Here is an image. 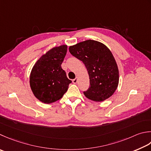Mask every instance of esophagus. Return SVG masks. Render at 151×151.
Here are the masks:
<instances>
[{
	"instance_id": "esophagus-1",
	"label": "esophagus",
	"mask_w": 151,
	"mask_h": 151,
	"mask_svg": "<svg viewBox=\"0 0 151 151\" xmlns=\"http://www.w3.org/2000/svg\"><path fill=\"white\" fill-rule=\"evenodd\" d=\"M77 81H78V78L76 77L75 79L73 80V82L74 84H76L77 83Z\"/></svg>"
}]
</instances>
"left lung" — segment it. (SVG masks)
I'll use <instances>...</instances> for the list:
<instances>
[{"mask_svg": "<svg viewBox=\"0 0 151 151\" xmlns=\"http://www.w3.org/2000/svg\"><path fill=\"white\" fill-rule=\"evenodd\" d=\"M73 56L82 61L90 78V87L84 91L90 100L101 102L109 98L119 85V72L111 50L105 44L87 40L69 47Z\"/></svg>", "mask_w": 151, "mask_h": 151, "instance_id": "obj_1", "label": "left lung"}]
</instances>
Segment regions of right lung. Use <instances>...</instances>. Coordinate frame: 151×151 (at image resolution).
Wrapping results in <instances>:
<instances>
[{"label": "right lung", "mask_w": 151, "mask_h": 151, "mask_svg": "<svg viewBox=\"0 0 151 151\" xmlns=\"http://www.w3.org/2000/svg\"><path fill=\"white\" fill-rule=\"evenodd\" d=\"M67 51V45L54 47L41 56L32 67L30 86L41 102L50 104L60 99L71 83L61 66Z\"/></svg>", "instance_id": "obj_1"}]
</instances>
